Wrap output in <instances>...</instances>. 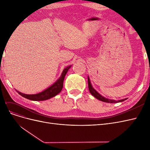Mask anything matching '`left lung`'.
Masks as SVG:
<instances>
[{
    "mask_svg": "<svg viewBox=\"0 0 150 150\" xmlns=\"http://www.w3.org/2000/svg\"><path fill=\"white\" fill-rule=\"evenodd\" d=\"M94 78L95 77H94V76L91 73L89 76H88V88L90 93L94 98H96L101 101L109 103L122 102L128 99L126 97L122 99L115 98V96L108 94L106 91V88L104 87L105 86L103 84V83H101L99 81H98L96 78L95 79Z\"/></svg>",
    "mask_w": 150,
    "mask_h": 150,
    "instance_id": "left-lung-1",
    "label": "left lung"
}]
</instances>
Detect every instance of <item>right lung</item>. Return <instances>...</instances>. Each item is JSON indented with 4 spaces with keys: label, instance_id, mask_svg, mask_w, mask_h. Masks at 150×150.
Masks as SVG:
<instances>
[{
    "label": "right lung",
    "instance_id": "add662e5",
    "mask_svg": "<svg viewBox=\"0 0 150 150\" xmlns=\"http://www.w3.org/2000/svg\"><path fill=\"white\" fill-rule=\"evenodd\" d=\"M72 64H68L59 72L58 74L51 79H49L44 84L33 89L21 90L15 88L18 94L26 99L33 101H44L56 96L63 87V82L67 71Z\"/></svg>",
    "mask_w": 150,
    "mask_h": 150
}]
</instances>
